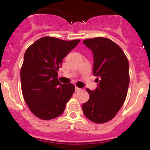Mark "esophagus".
<instances>
[{"label": "esophagus", "instance_id": "1", "mask_svg": "<svg viewBox=\"0 0 150 150\" xmlns=\"http://www.w3.org/2000/svg\"><path fill=\"white\" fill-rule=\"evenodd\" d=\"M80 90H81V88H78V87H76V88H75V91H79Z\"/></svg>", "mask_w": 150, "mask_h": 150}]
</instances>
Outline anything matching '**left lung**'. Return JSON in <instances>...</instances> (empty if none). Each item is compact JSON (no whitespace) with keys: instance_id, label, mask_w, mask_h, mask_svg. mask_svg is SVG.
<instances>
[{"instance_id":"1","label":"left lung","mask_w":150,"mask_h":150,"mask_svg":"<svg viewBox=\"0 0 150 150\" xmlns=\"http://www.w3.org/2000/svg\"><path fill=\"white\" fill-rule=\"evenodd\" d=\"M83 43L93 52V74L98 87L87 88L89 99L83 104V113L95 123L107 122L124 104L129 85V64L120 46L105 38L86 39Z\"/></svg>"}]
</instances>
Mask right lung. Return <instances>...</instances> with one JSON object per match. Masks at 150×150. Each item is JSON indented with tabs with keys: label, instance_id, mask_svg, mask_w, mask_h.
I'll return each mask as SVG.
<instances>
[{
	"label": "right lung",
	"instance_id": "add662e5",
	"mask_svg": "<svg viewBox=\"0 0 150 150\" xmlns=\"http://www.w3.org/2000/svg\"><path fill=\"white\" fill-rule=\"evenodd\" d=\"M79 41L44 37L25 51L20 72L22 95L30 110L41 120L62 115L75 91L72 83L59 82L58 71L64 58Z\"/></svg>",
	"mask_w": 150,
	"mask_h": 150
}]
</instances>
